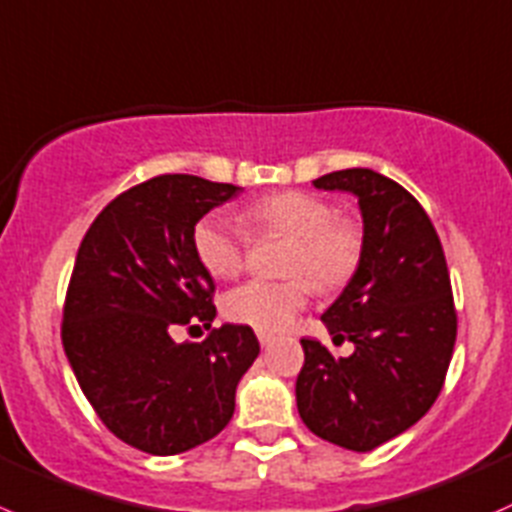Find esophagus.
Listing matches in <instances>:
<instances>
[{"label": "esophagus", "mask_w": 512, "mask_h": 512, "mask_svg": "<svg viewBox=\"0 0 512 512\" xmlns=\"http://www.w3.org/2000/svg\"><path fill=\"white\" fill-rule=\"evenodd\" d=\"M258 343H261L263 348H268L273 343V336H271V333H266V331H258Z\"/></svg>", "instance_id": "esophagus-1"}]
</instances>
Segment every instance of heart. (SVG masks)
<instances>
[{"label": "heart", "mask_w": 512, "mask_h": 512, "mask_svg": "<svg viewBox=\"0 0 512 512\" xmlns=\"http://www.w3.org/2000/svg\"><path fill=\"white\" fill-rule=\"evenodd\" d=\"M286 236L283 281H246L224 296V313L234 323L276 333L293 323L306 308L313 282L338 288L351 281L363 258V226L351 216H338L331 201L308 191H278L256 201L236 224L226 214H209L194 226V251L214 278H234L244 271L249 235Z\"/></svg>", "instance_id": "obj_1"}]
</instances>
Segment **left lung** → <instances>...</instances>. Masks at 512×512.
<instances>
[{"label":"left lung","mask_w":512,"mask_h":512,"mask_svg":"<svg viewBox=\"0 0 512 512\" xmlns=\"http://www.w3.org/2000/svg\"><path fill=\"white\" fill-rule=\"evenodd\" d=\"M313 186L358 196L363 258L321 316L333 343L351 341L353 353L336 358L303 338L296 406L318 438L366 453L421 421L435 403L458 313L443 246L416 196L373 169L333 171Z\"/></svg>","instance_id":"1"}]
</instances>
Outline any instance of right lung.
I'll use <instances>...</instances> for the list:
<instances>
[{
  "label": "right lung",
  "instance_id": "obj_1",
  "mask_svg": "<svg viewBox=\"0 0 512 512\" xmlns=\"http://www.w3.org/2000/svg\"><path fill=\"white\" fill-rule=\"evenodd\" d=\"M239 186L161 174L104 206L74 261L62 343L86 401L131 448L176 455L229 426L236 386L258 356L249 326L224 323L201 343L176 328H211L214 278L194 226Z\"/></svg>",
  "mask_w": 512,
  "mask_h": 512
}]
</instances>
